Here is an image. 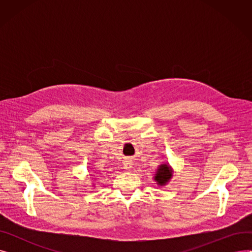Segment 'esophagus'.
I'll use <instances>...</instances> for the list:
<instances>
[{
	"label": "esophagus",
	"instance_id": "obj_1",
	"mask_svg": "<svg viewBox=\"0 0 252 252\" xmlns=\"http://www.w3.org/2000/svg\"><path fill=\"white\" fill-rule=\"evenodd\" d=\"M133 161H131L130 159H127V160H126L125 161V163H124V166H125V169H126V170H130V168L133 167Z\"/></svg>",
	"mask_w": 252,
	"mask_h": 252
}]
</instances>
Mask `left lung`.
<instances>
[{
    "label": "left lung",
    "instance_id": "obj_1",
    "mask_svg": "<svg viewBox=\"0 0 252 252\" xmlns=\"http://www.w3.org/2000/svg\"><path fill=\"white\" fill-rule=\"evenodd\" d=\"M173 177V169L168 165V163H162L157 168L156 174L154 176V181L159 185V186H165Z\"/></svg>",
    "mask_w": 252,
    "mask_h": 252
}]
</instances>
